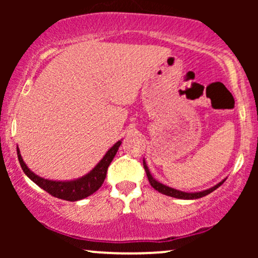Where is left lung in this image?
<instances>
[{"label": "left lung", "mask_w": 258, "mask_h": 258, "mask_svg": "<svg viewBox=\"0 0 258 258\" xmlns=\"http://www.w3.org/2000/svg\"><path fill=\"white\" fill-rule=\"evenodd\" d=\"M143 166H144V170H146L147 177H148V179H149L150 185H152L153 188L155 189V190H158L159 193H161V194L167 195V197L177 198V199H184V200L199 199V198H203V197H205V195H207V194L212 193V191L216 190V189H217L221 184H223V182H224V180H226V179H223V180H222V182L218 183V184H216L215 186H212V188H210V189H206V190L197 191V193H186V191L177 190V189L171 188V186H167V185L162 184V183L158 182V180H156L155 178H153V176H152V174H150L149 168H148L146 161H144V160H143Z\"/></svg>", "instance_id": "8db88e82"}]
</instances>
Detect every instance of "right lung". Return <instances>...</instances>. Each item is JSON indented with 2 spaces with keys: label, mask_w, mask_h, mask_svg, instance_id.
Wrapping results in <instances>:
<instances>
[{
  "label": "right lung",
  "mask_w": 258,
  "mask_h": 258,
  "mask_svg": "<svg viewBox=\"0 0 258 258\" xmlns=\"http://www.w3.org/2000/svg\"><path fill=\"white\" fill-rule=\"evenodd\" d=\"M120 146L121 141L116 142V143L106 152L105 155L103 156V159L96 165V167L92 171H90L87 174H85L84 177L74 180H64V182H61V180L59 182V180L44 179L42 177L35 174L32 171H30V168L25 165L24 160H23L22 155H20L19 148L18 147L17 153L18 159H19L20 162V166H22L24 173L32 180V182L36 183L40 188H42L43 190L47 191V193L51 194L52 197L59 198V199H63L67 201H78L90 197L91 194H93L94 191H97L100 186H102L103 182H104L105 179L106 171H108L109 165H110L114 156L116 155Z\"/></svg>",
  "instance_id": "1"
}]
</instances>
